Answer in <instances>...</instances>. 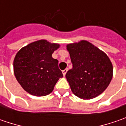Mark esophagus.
I'll return each mask as SVG.
<instances>
[{
	"label": "esophagus",
	"mask_w": 126,
	"mask_h": 126,
	"mask_svg": "<svg viewBox=\"0 0 126 126\" xmlns=\"http://www.w3.org/2000/svg\"><path fill=\"white\" fill-rule=\"evenodd\" d=\"M67 71H68V69H64V70L62 71V73H63V75L65 76L66 74V72H67Z\"/></svg>",
	"instance_id": "esophagus-1"
}]
</instances>
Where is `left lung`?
I'll list each match as a JSON object with an SVG mask.
<instances>
[{"instance_id":"left-lung-1","label":"left lung","mask_w":126,"mask_h":126,"mask_svg":"<svg viewBox=\"0 0 126 126\" xmlns=\"http://www.w3.org/2000/svg\"><path fill=\"white\" fill-rule=\"evenodd\" d=\"M72 69L66 74L71 90L80 99L94 98L102 93L113 76V66L103 51L86 41L68 44Z\"/></svg>"}]
</instances>
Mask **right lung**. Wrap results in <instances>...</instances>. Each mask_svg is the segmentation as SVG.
Listing matches in <instances>:
<instances>
[{
  "label": "right lung",
  "instance_id": "obj_1",
  "mask_svg": "<svg viewBox=\"0 0 126 126\" xmlns=\"http://www.w3.org/2000/svg\"><path fill=\"white\" fill-rule=\"evenodd\" d=\"M59 47V44L40 40L17 52L13 62L14 74L27 93L38 97L49 94L59 79L63 77L58 60L52 57Z\"/></svg>",
  "mask_w": 126,
  "mask_h": 126
}]
</instances>
